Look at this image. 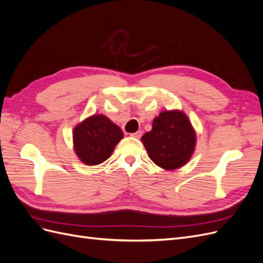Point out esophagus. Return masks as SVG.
I'll list each match as a JSON object with an SVG mask.
<instances>
[{
    "instance_id": "esophagus-1",
    "label": "esophagus",
    "mask_w": 263,
    "mask_h": 263,
    "mask_svg": "<svg viewBox=\"0 0 263 263\" xmlns=\"http://www.w3.org/2000/svg\"><path fill=\"white\" fill-rule=\"evenodd\" d=\"M141 132L140 130H138V132H136V133H133V134H130V136L132 137H135V138H140L141 137Z\"/></svg>"
}]
</instances>
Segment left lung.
Segmentation results:
<instances>
[{"instance_id":"left-lung-1","label":"left lung","mask_w":263,"mask_h":263,"mask_svg":"<svg viewBox=\"0 0 263 263\" xmlns=\"http://www.w3.org/2000/svg\"><path fill=\"white\" fill-rule=\"evenodd\" d=\"M149 158L164 170H176L189 162L196 145V133L185 113L163 110L153 128L141 137Z\"/></svg>"}]
</instances>
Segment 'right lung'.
I'll return each instance as SVG.
<instances>
[{
	"label": "right lung",
	"mask_w": 263,
	"mask_h": 263,
	"mask_svg": "<svg viewBox=\"0 0 263 263\" xmlns=\"http://www.w3.org/2000/svg\"><path fill=\"white\" fill-rule=\"evenodd\" d=\"M72 137L78 158L86 165H97L110 157L124 134L105 115L94 114L74 127Z\"/></svg>",
	"instance_id": "right-lung-1"
}]
</instances>
